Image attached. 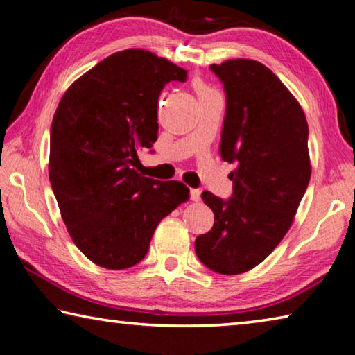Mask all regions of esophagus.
I'll use <instances>...</instances> for the list:
<instances>
[{
	"mask_svg": "<svg viewBox=\"0 0 355 355\" xmlns=\"http://www.w3.org/2000/svg\"><path fill=\"white\" fill-rule=\"evenodd\" d=\"M191 200L194 202L200 200V189H191Z\"/></svg>",
	"mask_w": 355,
	"mask_h": 355,
	"instance_id": "obj_1",
	"label": "esophagus"
}]
</instances>
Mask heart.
Instances as JSON below:
<instances>
[{
    "label": "heart",
    "mask_w": 355,
    "mask_h": 355,
    "mask_svg": "<svg viewBox=\"0 0 355 355\" xmlns=\"http://www.w3.org/2000/svg\"><path fill=\"white\" fill-rule=\"evenodd\" d=\"M194 87L197 89V94H199V92H208V91H211V89H209L208 86H205V84H203L202 81H196V83H194Z\"/></svg>",
    "instance_id": "obj_1"
}]
</instances>
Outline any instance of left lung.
<instances>
[{
	"label": "left lung",
	"mask_w": 355,
	"mask_h": 355,
	"mask_svg": "<svg viewBox=\"0 0 355 355\" xmlns=\"http://www.w3.org/2000/svg\"><path fill=\"white\" fill-rule=\"evenodd\" d=\"M224 84L227 110L220 158L228 173V200L203 191L214 225L197 236L196 254L211 271H250L277 248L307 189L311 166L309 125L299 101L266 65L252 59L211 64Z\"/></svg>",
	"instance_id": "1"
}]
</instances>
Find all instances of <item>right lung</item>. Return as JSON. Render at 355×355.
<instances>
[{
  "mask_svg": "<svg viewBox=\"0 0 355 355\" xmlns=\"http://www.w3.org/2000/svg\"><path fill=\"white\" fill-rule=\"evenodd\" d=\"M188 71L141 48L117 51L65 91L50 133L48 175L71 239L92 263L127 269L161 219L189 199L177 180L144 177L137 152L158 139V98Z\"/></svg>",
  "mask_w": 355,
  "mask_h": 355,
  "instance_id": "right-lung-1",
  "label": "right lung"
}]
</instances>
